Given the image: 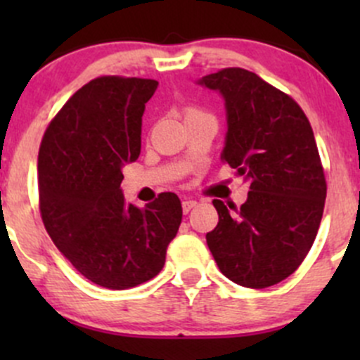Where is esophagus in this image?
I'll use <instances>...</instances> for the list:
<instances>
[{"label":"esophagus","instance_id":"esophagus-1","mask_svg":"<svg viewBox=\"0 0 360 360\" xmlns=\"http://www.w3.org/2000/svg\"><path fill=\"white\" fill-rule=\"evenodd\" d=\"M195 205H197V202L195 200H183V212L188 214Z\"/></svg>","mask_w":360,"mask_h":360}]
</instances>
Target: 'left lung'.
Segmentation results:
<instances>
[{
  "label": "left lung",
  "mask_w": 360,
  "mask_h": 360,
  "mask_svg": "<svg viewBox=\"0 0 360 360\" xmlns=\"http://www.w3.org/2000/svg\"><path fill=\"white\" fill-rule=\"evenodd\" d=\"M197 85L223 97L221 158L249 183L240 209L212 202L219 223L207 245L231 282L270 288L303 263L321 226L326 179L314 130L291 97L248 69H221Z\"/></svg>",
  "instance_id": "1"
}]
</instances>
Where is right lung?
<instances>
[{
    "mask_svg": "<svg viewBox=\"0 0 360 360\" xmlns=\"http://www.w3.org/2000/svg\"><path fill=\"white\" fill-rule=\"evenodd\" d=\"M158 82L103 76L78 90L43 136L39 210L46 231L94 284L130 289L157 277L183 219L177 195L137 207L120 188L141 153L146 103Z\"/></svg>",
    "mask_w": 360,
    "mask_h": 360,
    "instance_id": "right-lung-1",
    "label": "right lung"
}]
</instances>
